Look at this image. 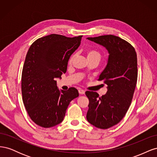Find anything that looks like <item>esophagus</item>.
<instances>
[{"mask_svg":"<svg viewBox=\"0 0 157 157\" xmlns=\"http://www.w3.org/2000/svg\"><path fill=\"white\" fill-rule=\"evenodd\" d=\"M78 92H79V94H81V95H82V94H85V91L84 90H82V89H80V90H78Z\"/></svg>","mask_w":157,"mask_h":157,"instance_id":"34e87169","label":"esophagus"}]
</instances>
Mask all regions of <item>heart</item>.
<instances>
[{
  "label": "heart",
  "mask_w": 157,
  "mask_h": 157,
  "mask_svg": "<svg viewBox=\"0 0 157 157\" xmlns=\"http://www.w3.org/2000/svg\"><path fill=\"white\" fill-rule=\"evenodd\" d=\"M86 56L88 60L90 59H97L99 61V60L101 58V55L99 52L97 50H88L86 52ZM75 58V55H73L70 57L69 59V63L71 64L73 62V59Z\"/></svg>",
  "instance_id": "heart-1"
}]
</instances>
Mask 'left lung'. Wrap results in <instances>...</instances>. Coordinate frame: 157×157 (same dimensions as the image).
<instances>
[{
    "mask_svg": "<svg viewBox=\"0 0 157 157\" xmlns=\"http://www.w3.org/2000/svg\"><path fill=\"white\" fill-rule=\"evenodd\" d=\"M109 53L105 68L99 77L107 85L101 97L96 92H86L89 99L87 121L96 128L107 129L117 124L130 107L136 86L137 63L136 50L129 42L112 35L88 37Z\"/></svg>",
    "mask_w": 157,
    "mask_h": 157,
    "instance_id": "1",
    "label": "left lung"
}]
</instances>
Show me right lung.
I'll return each mask as SVG.
<instances>
[{
    "instance_id": "add662e5",
    "label": "right lung",
    "mask_w": 157,
    "mask_h": 157,
    "mask_svg": "<svg viewBox=\"0 0 157 157\" xmlns=\"http://www.w3.org/2000/svg\"><path fill=\"white\" fill-rule=\"evenodd\" d=\"M82 36L69 38L52 34L35 40L26 55L21 75L23 104L36 124L50 128L63 121L70 102L78 96L71 87L59 90L57 78L67 71L68 61Z\"/></svg>"
}]
</instances>
